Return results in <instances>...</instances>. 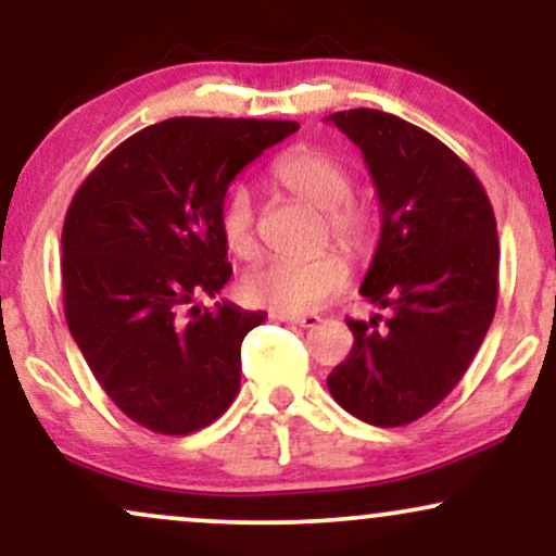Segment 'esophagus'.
Masks as SVG:
<instances>
[{"instance_id": "obj_1", "label": "esophagus", "mask_w": 556, "mask_h": 556, "mask_svg": "<svg viewBox=\"0 0 556 556\" xmlns=\"http://www.w3.org/2000/svg\"><path fill=\"white\" fill-rule=\"evenodd\" d=\"M271 318H277V321H290V324H298V327L303 329H314L318 321H321V316L316 314H303V316H292V314H271Z\"/></svg>"}]
</instances>
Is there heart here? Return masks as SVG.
Masks as SVG:
<instances>
[{
	"mask_svg": "<svg viewBox=\"0 0 556 556\" xmlns=\"http://www.w3.org/2000/svg\"><path fill=\"white\" fill-rule=\"evenodd\" d=\"M271 180L287 193L321 208L329 235L350 251H361L371 238V214L353 195V177L337 156L314 146L285 151L271 164ZM219 235L232 256L251 261L258 256L256 203L251 190L235 185L219 206ZM350 269L337 251H324L308 261L269 258L245 274L242 295L248 303L264 305L277 314H308L344 290Z\"/></svg>",
	"mask_w": 556,
	"mask_h": 556,
	"instance_id": "heart-1",
	"label": "heart"
}]
</instances>
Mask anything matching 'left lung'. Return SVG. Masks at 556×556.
Returning a JSON list of instances; mask_svg holds the SVG:
<instances>
[{
  "label": "left lung",
  "mask_w": 556,
  "mask_h": 556,
  "mask_svg": "<svg viewBox=\"0 0 556 556\" xmlns=\"http://www.w3.org/2000/svg\"><path fill=\"white\" fill-rule=\"evenodd\" d=\"M363 151L381 235L361 295L392 316L344 318L355 342L327 387L350 416L405 426L433 410L476 358L496 311L500 238L486 190L431 132L379 110L329 114Z\"/></svg>",
  "instance_id": "1"
}]
</instances>
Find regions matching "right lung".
Listing matches in <instances>:
<instances>
[{"label": "right lung", "instance_id": "obj_1", "mask_svg": "<svg viewBox=\"0 0 556 556\" xmlns=\"http://www.w3.org/2000/svg\"><path fill=\"white\" fill-rule=\"evenodd\" d=\"M287 119L172 117L119 143L62 227L70 334L127 418L185 437L240 389V344L264 311L201 308L232 277L219 235L229 182L298 130Z\"/></svg>", "mask_w": 556, "mask_h": 556}]
</instances>
